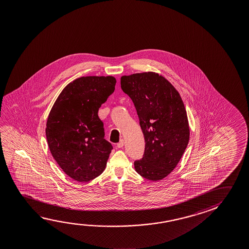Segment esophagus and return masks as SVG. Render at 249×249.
<instances>
[{
  "instance_id": "1",
  "label": "esophagus",
  "mask_w": 249,
  "mask_h": 249,
  "mask_svg": "<svg viewBox=\"0 0 249 249\" xmlns=\"http://www.w3.org/2000/svg\"><path fill=\"white\" fill-rule=\"evenodd\" d=\"M124 146V140H121L120 142L117 143V147L119 148H122Z\"/></svg>"
}]
</instances>
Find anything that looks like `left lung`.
I'll use <instances>...</instances> for the list:
<instances>
[{"label": "left lung", "instance_id": "obj_1", "mask_svg": "<svg viewBox=\"0 0 249 249\" xmlns=\"http://www.w3.org/2000/svg\"><path fill=\"white\" fill-rule=\"evenodd\" d=\"M121 87L135 104L146 142L135 171L149 180H161L188 146L190 129L183 102L176 88L155 72L123 75Z\"/></svg>", "mask_w": 249, "mask_h": 249}]
</instances>
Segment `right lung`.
<instances>
[{
    "label": "right lung",
    "instance_id": "add662e5",
    "mask_svg": "<svg viewBox=\"0 0 249 249\" xmlns=\"http://www.w3.org/2000/svg\"><path fill=\"white\" fill-rule=\"evenodd\" d=\"M114 76H82L53 103L46 137L53 159L70 178L87 182L104 171L113 147L104 139L99 108L114 91Z\"/></svg>",
    "mask_w": 249,
    "mask_h": 249
}]
</instances>
